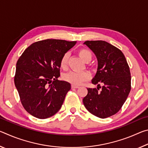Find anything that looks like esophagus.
I'll use <instances>...</instances> for the list:
<instances>
[{
  "label": "esophagus",
  "instance_id": "esophagus-1",
  "mask_svg": "<svg viewBox=\"0 0 148 148\" xmlns=\"http://www.w3.org/2000/svg\"><path fill=\"white\" fill-rule=\"evenodd\" d=\"M71 87H72V89H77V88H79V86H75V85H72Z\"/></svg>",
  "mask_w": 148,
  "mask_h": 148
}]
</instances>
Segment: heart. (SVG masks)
Wrapping results in <instances>:
<instances>
[{"label":"heart","instance_id":"1","mask_svg":"<svg viewBox=\"0 0 148 148\" xmlns=\"http://www.w3.org/2000/svg\"><path fill=\"white\" fill-rule=\"evenodd\" d=\"M79 56L85 62L91 61L92 58L91 53L89 50L86 49H80L78 51ZM70 53L69 52L65 53L61 57L60 65L61 69L63 70H66L68 67V61ZM91 77V74L87 71H83L80 72H70L69 73L64 74L63 79L66 82H68L72 85L75 86H79L84 83V82L88 81Z\"/></svg>","mask_w":148,"mask_h":148}]
</instances>
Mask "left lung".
<instances>
[{"label": "left lung", "instance_id": "left-lung-1", "mask_svg": "<svg viewBox=\"0 0 148 148\" xmlns=\"http://www.w3.org/2000/svg\"><path fill=\"white\" fill-rule=\"evenodd\" d=\"M84 44L96 56L98 68L91 81L92 84H97V89L87 88L83 103L91 114L106 118L116 114L128 97L131 89L129 66L121 50L107 42L88 40Z\"/></svg>", "mask_w": 148, "mask_h": 148}]
</instances>
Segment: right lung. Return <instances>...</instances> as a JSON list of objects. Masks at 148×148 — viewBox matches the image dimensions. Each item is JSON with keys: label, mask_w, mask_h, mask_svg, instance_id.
<instances>
[{"label": "right lung", "mask_w": 148, "mask_h": 148, "mask_svg": "<svg viewBox=\"0 0 148 148\" xmlns=\"http://www.w3.org/2000/svg\"><path fill=\"white\" fill-rule=\"evenodd\" d=\"M76 41L47 39L25 50L16 64L14 83L21 104L29 114L46 119L61 109L71 85L60 81V61Z\"/></svg>", "instance_id": "right-lung-1"}]
</instances>
